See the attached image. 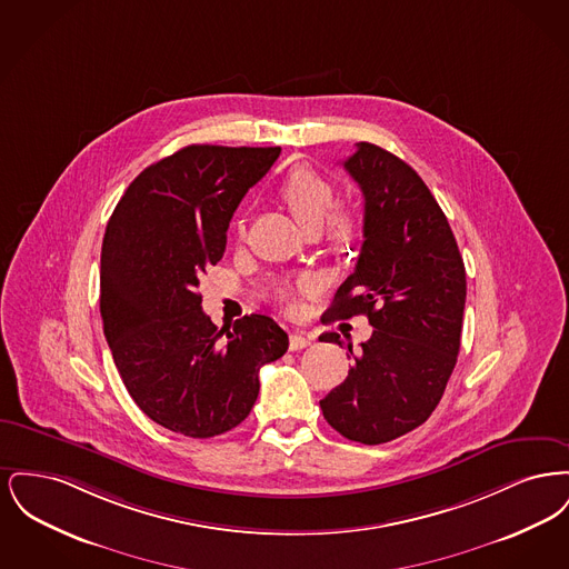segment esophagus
Wrapping results in <instances>:
<instances>
[{
    "label": "esophagus",
    "mask_w": 569,
    "mask_h": 569,
    "mask_svg": "<svg viewBox=\"0 0 569 569\" xmlns=\"http://www.w3.org/2000/svg\"><path fill=\"white\" fill-rule=\"evenodd\" d=\"M309 346H311V337L309 335H305V332H292L290 335V350L292 352L302 350V348H309Z\"/></svg>",
    "instance_id": "esophagus-1"
}]
</instances>
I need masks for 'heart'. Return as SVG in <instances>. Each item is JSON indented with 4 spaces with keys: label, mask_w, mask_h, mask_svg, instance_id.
<instances>
[{
    "label": "heart",
    "mask_w": 569,
    "mask_h": 569,
    "mask_svg": "<svg viewBox=\"0 0 569 569\" xmlns=\"http://www.w3.org/2000/svg\"><path fill=\"white\" fill-rule=\"evenodd\" d=\"M279 198L307 232L320 230L325 218L328 239L335 243H350L358 232V219L350 209L337 207L330 211L335 202V188L328 179L307 166H297L286 174L279 186ZM318 286L320 281L313 274H302L295 283H279L274 288V298L286 309L295 311L298 297L316 292Z\"/></svg>",
    "instance_id": "heart-1"
}]
</instances>
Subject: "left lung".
<instances>
[{
    "label": "left lung",
    "instance_id": "obj_1",
    "mask_svg": "<svg viewBox=\"0 0 569 569\" xmlns=\"http://www.w3.org/2000/svg\"><path fill=\"white\" fill-rule=\"evenodd\" d=\"M343 168L365 196L362 247L325 322L365 313L373 335L320 401L326 422L352 441L386 443L433 413L455 371L467 297L459 244L433 193L409 163L358 142ZM320 341L343 343L337 332Z\"/></svg>",
    "mask_w": 569,
    "mask_h": 569
}]
</instances>
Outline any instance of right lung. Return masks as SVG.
<instances>
[{
    "instance_id": "1",
    "label": "right lung",
    "mask_w": 569,
    "mask_h": 569,
    "mask_svg": "<svg viewBox=\"0 0 569 569\" xmlns=\"http://www.w3.org/2000/svg\"><path fill=\"white\" fill-rule=\"evenodd\" d=\"M281 147L190 144L144 168L117 202L100 258V313L119 376L153 422L207 439L239 427L288 335L251 313L217 328L200 277L226 251L239 202Z\"/></svg>"
}]
</instances>
